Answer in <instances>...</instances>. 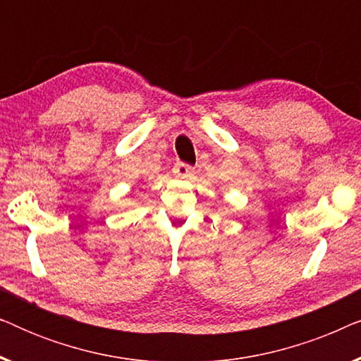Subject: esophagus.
I'll use <instances>...</instances> for the list:
<instances>
[{"label": "esophagus", "instance_id": "34e87169", "mask_svg": "<svg viewBox=\"0 0 361 361\" xmlns=\"http://www.w3.org/2000/svg\"><path fill=\"white\" fill-rule=\"evenodd\" d=\"M172 172H174L177 177L187 179V177H190L192 174H194V167L185 164V162H177V164L174 166V169H172Z\"/></svg>", "mask_w": 361, "mask_h": 361}]
</instances>
